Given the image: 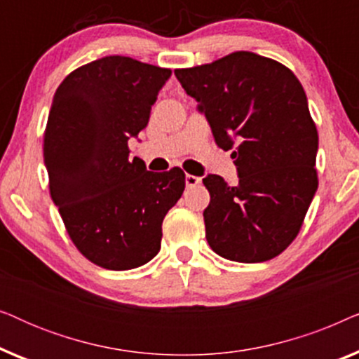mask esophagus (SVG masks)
I'll use <instances>...</instances> for the list:
<instances>
[{
  "mask_svg": "<svg viewBox=\"0 0 359 359\" xmlns=\"http://www.w3.org/2000/svg\"><path fill=\"white\" fill-rule=\"evenodd\" d=\"M199 183H201V178H198V176L186 175V186H188V188H194V186H198Z\"/></svg>",
  "mask_w": 359,
  "mask_h": 359,
  "instance_id": "1",
  "label": "esophagus"
}]
</instances>
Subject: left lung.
<instances>
[{
	"mask_svg": "<svg viewBox=\"0 0 359 359\" xmlns=\"http://www.w3.org/2000/svg\"><path fill=\"white\" fill-rule=\"evenodd\" d=\"M175 75L208 117L215 144L232 150L238 184L203 180L210 194L205 238L220 257L268 262L297 237L318 178V134L306 91L273 58L233 52Z\"/></svg>",
	"mask_w": 359,
	"mask_h": 359,
	"instance_id": "1",
	"label": "left lung"
}]
</instances>
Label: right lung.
<instances>
[{
  "instance_id": "add662e5",
  "label": "right lung",
  "mask_w": 359,
  "mask_h": 359,
  "mask_svg": "<svg viewBox=\"0 0 359 359\" xmlns=\"http://www.w3.org/2000/svg\"><path fill=\"white\" fill-rule=\"evenodd\" d=\"M170 68L109 55L57 88L43 132L52 201L72 242L97 266L126 271L160 252L161 224L184 191V171L145 170L127 142L149 124Z\"/></svg>"
}]
</instances>
